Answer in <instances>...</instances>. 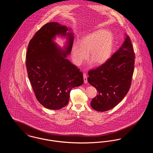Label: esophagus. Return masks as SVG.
Masks as SVG:
<instances>
[{
    "mask_svg": "<svg viewBox=\"0 0 153 153\" xmlns=\"http://www.w3.org/2000/svg\"><path fill=\"white\" fill-rule=\"evenodd\" d=\"M83 77H84V81L85 83H87V73H83Z\"/></svg>",
    "mask_w": 153,
    "mask_h": 153,
    "instance_id": "1",
    "label": "esophagus"
}]
</instances>
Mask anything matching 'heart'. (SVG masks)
Returning <instances> with one entry per match:
<instances>
[{"label":"heart","instance_id":"b5f03b06","mask_svg":"<svg viewBox=\"0 0 153 153\" xmlns=\"http://www.w3.org/2000/svg\"><path fill=\"white\" fill-rule=\"evenodd\" d=\"M114 45L112 34L105 30L100 29L83 36L80 45L74 43L71 54L74 63L81 65L87 57L96 66L105 63L110 58Z\"/></svg>","mask_w":153,"mask_h":153}]
</instances>
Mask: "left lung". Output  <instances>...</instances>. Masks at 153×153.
I'll return each instance as SVG.
<instances>
[{"mask_svg": "<svg viewBox=\"0 0 153 153\" xmlns=\"http://www.w3.org/2000/svg\"><path fill=\"white\" fill-rule=\"evenodd\" d=\"M135 57L131 39L127 36L120 49L105 63L88 71V81L98 92L91 102L93 109L106 111L122 100L131 87Z\"/></svg>", "mask_w": 153, "mask_h": 153, "instance_id": "8db88e82", "label": "left lung"}]
</instances>
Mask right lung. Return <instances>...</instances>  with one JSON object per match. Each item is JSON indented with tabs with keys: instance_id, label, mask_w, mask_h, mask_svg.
Segmentation results:
<instances>
[{
	"instance_id": "right-lung-1",
	"label": "right lung",
	"mask_w": 153,
	"mask_h": 153,
	"mask_svg": "<svg viewBox=\"0 0 153 153\" xmlns=\"http://www.w3.org/2000/svg\"><path fill=\"white\" fill-rule=\"evenodd\" d=\"M68 28L50 22L37 31L30 41L26 54L27 74L37 100L45 108L59 109L66 106L73 88L84 82L82 73L65 57L72 49L73 36L62 51L54 43L57 34L66 36Z\"/></svg>"
}]
</instances>
